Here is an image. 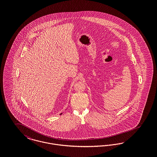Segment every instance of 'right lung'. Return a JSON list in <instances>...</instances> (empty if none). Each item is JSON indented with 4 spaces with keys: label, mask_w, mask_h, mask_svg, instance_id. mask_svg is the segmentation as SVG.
Here are the masks:
<instances>
[{
    "label": "right lung",
    "mask_w": 157,
    "mask_h": 157,
    "mask_svg": "<svg viewBox=\"0 0 157 157\" xmlns=\"http://www.w3.org/2000/svg\"><path fill=\"white\" fill-rule=\"evenodd\" d=\"M61 114H62V113H60V115H61Z\"/></svg>",
    "instance_id": "add662e5"
}]
</instances>
